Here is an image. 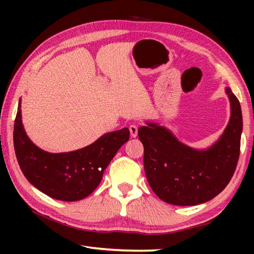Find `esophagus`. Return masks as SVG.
<instances>
[{
    "mask_svg": "<svg viewBox=\"0 0 254 254\" xmlns=\"http://www.w3.org/2000/svg\"><path fill=\"white\" fill-rule=\"evenodd\" d=\"M128 130H130L132 137H135L137 135V127L135 124H131V126L128 127Z\"/></svg>",
    "mask_w": 254,
    "mask_h": 254,
    "instance_id": "1",
    "label": "esophagus"
}]
</instances>
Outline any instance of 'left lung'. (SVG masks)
Masks as SVG:
<instances>
[{"instance_id": "left-lung-1", "label": "left lung", "mask_w": 254, "mask_h": 254, "mask_svg": "<svg viewBox=\"0 0 254 254\" xmlns=\"http://www.w3.org/2000/svg\"><path fill=\"white\" fill-rule=\"evenodd\" d=\"M231 115L222 135L205 149L183 143L169 128L145 122L137 135L144 147V171L159 198L168 204L194 206L208 201L224 189L240 156L242 111L240 102L225 87Z\"/></svg>"}]
</instances>
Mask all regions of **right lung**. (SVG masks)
Instances as JSON below:
<instances>
[{"label": "right lung", "instance_id": "add662e5", "mask_svg": "<svg viewBox=\"0 0 254 254\" xmlns=\"http://www.w3.org/2000/svg\"><path fill=\"white\" fill-rule=\"evenodd\" d=\"M130 139L127 127L107 132L87 147L75 151L51 153L37 147L25 133L21 98L14 122V150L25 178L51 198L80 200L100 185L103 174L122 145Z\"/></svg>", "mask_w": 254, "mask_h": 254}]
</instances>
